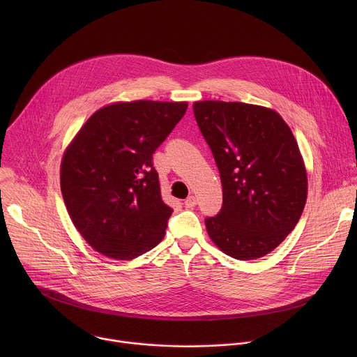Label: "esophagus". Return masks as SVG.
I'll list each match as a JSON object with an SVG mask.
<instances>
[{
	"instance_id": "34e87169",
	"label": "esophagus",
	"mask_w": 357,
	"mask_h": 357,
	"mask_svg": "<svg viewBox=\"0 0 357 357\" xmlns=\"http://www.w3.org/2000/svg\"><path fill=\"white\" fill-rule=\"evenodd\" d=\"M197 203V199H196V196H189V197H186L185 200H183V205H185V208H193L195 205Z\"/></svg>"
}]
</instances>
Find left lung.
<instances>
[{
	"label": "left lung",
	"mask_w": 357,
	"mask_h": 357,
	"mask_svg": "<svg viewBox=\"0 0 357 357\" xmlns=\"http://www.w3.org/2000/svg\"><path fill=\"white\" fill-rule=\"evenodd\" d=\"M193 114L223 189L222 211L205 220L211 240L236 260L267 256L294 230L308 196L291 128L275 110L240 101H195Z\"/></svg>",
	"instance_id": "8db88e82"
}]
</instances>
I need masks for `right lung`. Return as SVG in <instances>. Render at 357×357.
Instances as JSON below:
<instances>
[{"mask_svg":"<svg viewBox=\"0 0 357 357\" xmlns=\"http://www.w3.org/2000/svg\"><path fill=\"white\" fill-rule=\"evenodd\" d=\"M186 101H116L93 113L66 146L61 189L86 243L130 261L162 241L172 209L162 200L152 154Z\"/></svg>","mask_w":357,"mask_h":357,"instance_id":"1","label":"right lung"}]
</instances>
